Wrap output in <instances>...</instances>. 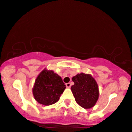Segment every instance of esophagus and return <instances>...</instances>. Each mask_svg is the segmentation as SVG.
I'll use <instances>...</instances> for the list:
<instances>
[{"label":"esophagus","mask_w":132,"mask_h":132,"mask_svg":"<svg viewBox=\"0 0 132 132\" xmlns=\"http://www.w3.org/2000/svg\"><path fill=\"white\" fill-rule=\"evenodd\" d=\"M66 86L67 88H70V86H71V85H70V82L66 83Z\"/></svg>","instance_id":"34e87169"}]
</instances>
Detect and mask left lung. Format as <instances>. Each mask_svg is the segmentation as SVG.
<instances>
[{
    "label": "left lung",
    "instance_id": "left-lung-1",
    "mask_svg": "<svg viewBox=\"0 0 132 132\" xmlns=\"http://www.w3.org/2000/svg\"><path fill=\"white\" fill-rule=\"evenodd\" d=\"M74 85L71 87L75 101L81 107L90 109L95 105L99 98L98 85L90 74L81 73L72 78Z\"/></svg>",
    "mask_w": 132,
    "mask_h": 132
}]
</instances>
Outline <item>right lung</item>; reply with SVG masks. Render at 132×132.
Masks as SVG:
<instances>
[{"instance_id":"obj_1","label":"right lung","mask_w":132,"mask_h":132,"mask_svg":"<svg viewBox=\"0 0 132 132\" xmlns=\"http://www.w3.org/2000/svg\"><path fill=\"white\" fill-rule=\"evenodd\" d=\"M65 88L66 85L60 76L53 70L45 69L35 80L33 94L38 103L51 105L59 101Z\"/></svg>"}]
</instances>
